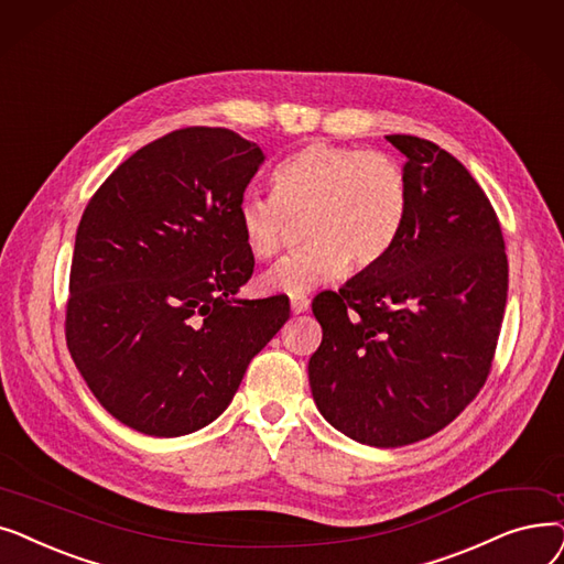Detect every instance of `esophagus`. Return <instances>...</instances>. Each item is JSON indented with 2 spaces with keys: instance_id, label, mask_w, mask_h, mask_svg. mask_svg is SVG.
<instances>
[{
  "instance_id": "1",
  "label": "esophagus",
  "mask_w": 564,
  "mask_h": 564,
  "mask_svg": "<svg viewBox=\"0 0 564 564\" xmlns=\"http://www.w3.org/2000/svg\"><path fill=\"white\" fill-rule=\"evenodd\" d=\"M310 310V299H291V312L293 314H303Z\"/></svg>"
}]
</instances>
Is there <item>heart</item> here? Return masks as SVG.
I'll return each mask as SVG.
<instances>
[{"label": "heart", "instance_id": "1", "mask_svg": "<svg viewBox=\"0 0 564 564\" xmlns=\"http://www.w3.org/2000/svg\"><path fill=\"white\" fill-rule=\"evenodd\" d=\"M273 195H246L236 218L246 250L257 261L275 259L296 225L305 250L261 278L268 293L303 299L339 280L348 265L381 263L409 216V181L381 151L312 142L289 153L271 174Z\"/></svg>", "mask_w": 564, "mask_h": 564}]
</instances>
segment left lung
Instances as JSON below:
<instances>
[{"label": "left lung", "mask_w": 564, "mask_h": 564, "mask_svg": "<svg viewBox=\"0 0 564 564\" xmlns=\"http://www.w3.org/2000/svg\"><path fill=\"white\" fill-rule=\"evenodd\" d=\"M388 142L406 155L404 229L381 263L314 299L324 339L307 367L321 415L371 447L429 438L470 404L507 303L505 240L485 191L438 144Z\"/></svg>", "instance_id": "obj_1"}]
</instances>
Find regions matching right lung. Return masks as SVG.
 <instances>
[{
    "label": "right lung",
    "mask_w": 564,
    "mask_h": 564,
    "mask_svg": "<svg viewBox=\"0 0 564 564\" xmlns=\"http://www.w3.org/2000/svg\"><path fill=\"white\" fill-rule=\"evenodd\" d=\"M263 151L191 126L121 163L79 220L66 344L100 406L147 436L193 434L286 324L282 296L234 299L254 271L236 210Z\"/></svg>",
    "instance_id": "obj_1"
}]
</instances>
